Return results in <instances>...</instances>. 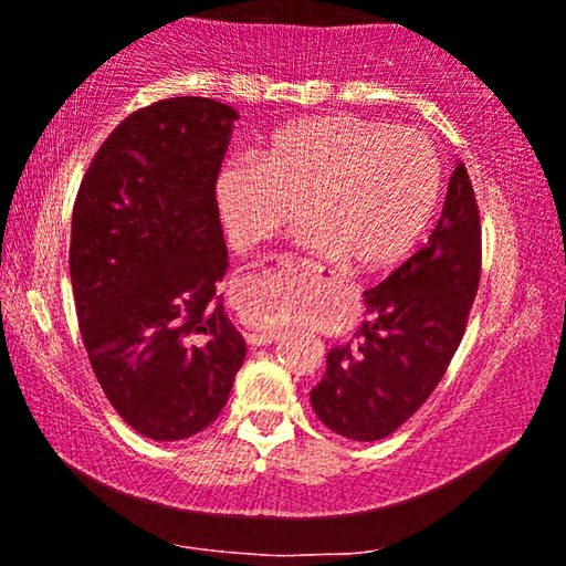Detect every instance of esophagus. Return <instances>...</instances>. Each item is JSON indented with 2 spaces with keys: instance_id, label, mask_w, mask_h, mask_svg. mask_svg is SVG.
I'll list each match as a JSON object with an SVG mask.
<instances>
[{
  "instance_id": "34e87169",
  "label": "esophagus",
  "mask_w": 566,
  "mask_h": 566,
  "mask_svg": "<svg viewBox=\"0 0 566 566\" xmlns=\"http://www.w3.org/2000/svg\"><path fill=\"white\" fill-rule=\"evenodd\" d=\"M244 337L252 347H260V345H270V343H275V339H281V332H275V329H250Z\"/></svg>"
}]
</instances>
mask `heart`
<instances>
[{
  "label": "heart",
  "mask_w": 566,
  "mask_h": 566,
  "mask_svg": "<svg viewBox=\"0 0 566 566\" xmlns=\"http://www.w3.org/2000/svg\"><path fill=\"white\" fill-rule=\"evenodd\" d=\"M443 190V165L422 130L358 115H319L281 126L258 159L237 157L216 177V200L242 247L306 221L316 244L355 270L397 265L415 250ZM250 312L285 324L306 312L296 293L262 281Z\"/></svg>",
  "instance_id": "heart-1"
}]
</instances>
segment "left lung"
Here are the masks:
<instances>
[{
	"label": "left lung",
	"instance_id": "1",
	"mask_svg": "<svg viewBox=\"0 0 566 566\" xmlns=\"http://www.w3.org/2000/svg\"><path fill=\"white\" fill-rule=\"evenodd\" d=\"M482 277V221L467 165L455 161L430 242L366 291L368 319L327 355L312 407L337 436L381 440L420 409L446 376Z\"/></svg>",
	"mask_w": 566,
	"mask_h": 566
}]
</instances>
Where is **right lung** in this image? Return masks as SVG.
<instances>
[{
  "mask_svg": "<svg viewBox=\"0 0 566 566\" xmlns=\"http://www.w3.org/2000/svg\"><path fill=\"white\" fill-rule=\"evenodd\" d=\"M234 120L211 97L138 107L74 200L69 273L84 350L115 412L151 440L206 430L247 355L216 296L229 265L216 177Z\"/></svg>",
  "mask_w": 566,
  "mask_h": 566,
  "instance_id": "right-lung-1",
  "label": "right lung"
}]
</instances>
